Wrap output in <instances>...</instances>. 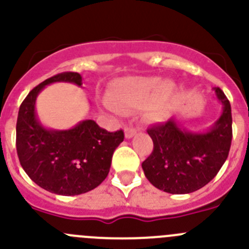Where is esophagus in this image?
I'll return each instance as SVG.
<instances>
[{"instance_id": "1", "label": "esophagus", "mask_w": 249, "mask_h": 249, "mask_svg": "<svg viewBox=\"0 0 249 249\" xmlns=\"http://www.w3.org/2000/svg\"><path fill=\"white\" fill-rule=\"evenodd\" d=\"M136 133H137V129L134 128L133 126H129V127H126V128H124V136H126L127 139H129V138H132L133 136H136Z\"/></svg>"}]
</instances>
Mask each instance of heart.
Segmentation results:
<instances>
[{
  "instance_id": "obj_1",
  "label": "heart",
  "mask_w": 249,
  "mask_h": 249,
  "mask_svg": "<svg viewBox=\"0 0 249 249\" xmlns=\"http://www.w3.org/2000/svg\"><path fill=\"white\" fill-rule=\"evenodd\" d=\"M175 87L171 80L160 82L158 77L122 78L112 84L107 95L108 105L116 111L124 112L138 107L151 98L154 107L161 111L175 95Z\"/></svg>"
}]
</instances>
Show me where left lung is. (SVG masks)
<instances>
[{"instance_id":"1","label":"left lung","mask_w":249,"mask_h":249,"mask_svg":"<svg viewBox=\"0 0 249 249\" xmlns=\"http://www.w3.org/2000/svg\"><path fill=\"white\" fill-rule=\"evenodd\" d=\"M214 90L224 108L210 131H184L174 118L148 128L154 149L142 167L154 187L171 194L192 193L209 183L226 161L232 141L231 105L220 88Z\"/></svg>"}]
</instances>
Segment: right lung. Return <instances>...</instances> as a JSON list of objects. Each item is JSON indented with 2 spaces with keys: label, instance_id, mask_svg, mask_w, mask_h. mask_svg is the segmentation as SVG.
Returning <instances> with one entry per match:
<instances>
[{
  "label": "right lung",
  "instance_id": "add662e5",
  "mask_svg": "<svg viewBox=\"0 0 249 249\" xmlns=\"http://www.w3.org/2000/svg\"><path fill=\"white\" fill-rule=\"evenodd\" d=\"M55 82L82 87L83 78L75 72L60 73L28 94L17 120V154L37 186L60 196H78L96 188L107 177L113 151L124 133L122 129L107 132L93 120L83 121L67 131L42 127L35 113V100L45 85Z\"/></svg>",
  "mask_w": 249,
  "mask_h": 249
}]
</instances>
